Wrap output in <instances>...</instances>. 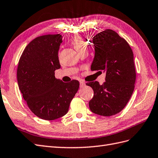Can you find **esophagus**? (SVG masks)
<instances>
[{"label":"esophagus","mask_w":158,"mask_h":158,"mask_svg":"<svg viewBox=\"0 0 158 158\" xmlns=\"http://www.w3.org/2000/svg\"><path fill=\"white\" fill-rule=\"evenodd\" d=\"M79 83H80V87H84L85 85V83L83 81H80Z\"/></svg>","instance_id":"esophagus-1"}]
</instances>
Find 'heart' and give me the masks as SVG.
Instances as JSON below:
<instances>
[{
  "instance_id": "1",
  "label": "heart",
  "mask_w": 158,
  "mask_h": 158,
  "mask_svg": "<svg viewBox=\"0 0 158 158\" xmlns=\"http://www.w3.org/2000/svg\"><path fill=\"white\" fill-rule=\"evenodd\" d=\"M72 44L74 48L77 50V51L79 52L84 48H87L86 43L84 41V40L79 36H75V37L72 40Z\"/></svg>"
}]
</instances>
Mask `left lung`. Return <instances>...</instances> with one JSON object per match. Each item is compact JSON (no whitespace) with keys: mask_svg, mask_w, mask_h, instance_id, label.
I'll use <instances>...</instances> for the list:
<instances>
[{"mask_svg":"<svg viewBox=\"0 0 158 158\" xmlns=\"http://www.w3.org/2000/svg\"><path fill=\"white\" fill-rule=\"evenodd\" d=\"M95 56L91 71L106 73V81L86 83L94 92L89 101L90 110L95 114L111 116L118 114L126 106L134 90L135 69L133 53L123 38L111 29L93 37Z\"/></svg>","mask_w":158,"mask_h":158,"instance_id":"8db88e82","label":"left lung"}]
</instances>
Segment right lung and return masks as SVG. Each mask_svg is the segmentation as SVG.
<instances>
[{
    "label": "right lung",
    "instance_id": "1",
    "mask_svg": "<svg viewBox=\"0 0 158 158\" xmlns=\"http://www.w3.org/2000/svg\"><path fill=\"white\" fill-rule=\"evenodd\" d=\"M62 36L47 35L33 39L19 59V89L31 111L44 120H54L68 112L79 87L77 80L64 83L55 77L60 68L58 52Z\"/></svg>",
    "mask_w": 158,
    "mask_h": 158
}]
</instances>
